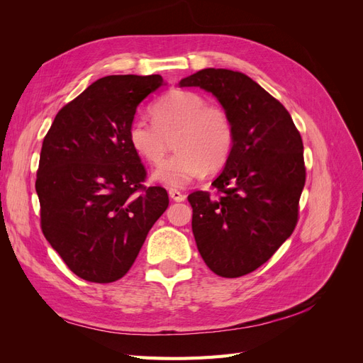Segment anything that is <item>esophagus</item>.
Listing matches in <instances>:
<instances>
[{
    "instance_id": "34e87169",
    "label": "esophagus",
    "mask_w": 363,
    "mask_h": 363,
    "mask_svg": "<svg viewBox=\"0 0 363 363\" xmlns=\"http://www.w3.org/2000/svg\"><path fill=\"white\" fill-rule=\"evenodd\" d=\"M169 196H171V200H174V201H177V203H180V201H184V199H186V195L184 194H182L180 191H177V189H169Z\"/></svg>"
}]
</instances>
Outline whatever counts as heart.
<instances>
[{
	"label": "heart",
	"mask_w": 363,
	"mask_h": 363,
	"mask_svg": "<svg viewBox=\"0 0 363 363\" xmlns=\"http://www.w3.org/2000/svg\"><path fill=\"white\" fill-rule=\"evenodd\" d=\"M152 120L135 118L128 144L147 163H159L174 139V156L152 171L151 179L168 188H186L204 172L223 168L233 150V124L219 106L192 91H171L152 106Z\"/></svg>",
	"instance_id": "heart-1"
}]
</instances>
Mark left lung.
Segmentation results:
<instances>
[{
  "mask_svg": "<svg viewBox=\"0 0 363 363\" xmlns=\"http://www.w3.org/2000/svg\"><path fill=\"white\" fill-rule=\"evenodd\" d=\"M179 84L211 92L232 119V155L212 183L219 196L196 191L188 200L206 265L221 277L245 276L296 225L306 182L301 136L283 104L242 72L207 68Z\"/></svg>",
  "mask_w": 363,
  "mask_h": 363,
  "instance_id": "8db88e82",
  "label": "left lung"
}]
</instances>
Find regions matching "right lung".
Instances as JSON below:
<instances>
[{
	"label": "right lung",
	"mask_w": 363,
	"mask_h": 363,
	"mask_svg": "<svg viewBox=\"0 0 363 363\" xmlns=\"http://www.w3.org/2000/svg\"><path fill=\"white\" fill-rule=\"evenodd\" d=\"M163 83L159 74L103 77L62 108L43 139L42 232L83 280L124 277L169 204L160 186H142L147 172L127 139L138 106Z\"/></svg>",
	"instance_id": "right-lung-1"
}]
</instances>
